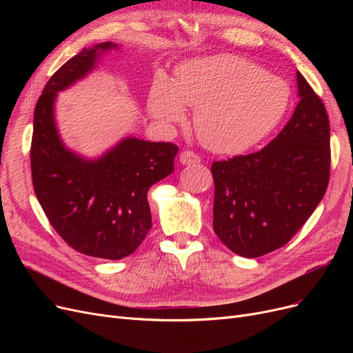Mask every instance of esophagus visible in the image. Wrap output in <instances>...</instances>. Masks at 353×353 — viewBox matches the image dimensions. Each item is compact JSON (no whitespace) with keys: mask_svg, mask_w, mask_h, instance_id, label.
<instances>
[{"mask_svg":"<svg viewBox=\"0 0 353 353\" xmlns=\"http://www.w3.org/2000/svg\"><path fill=\"white\" fill-rule=\"evenodd\" d=\"M179 162L183 165H193V163H199L200 157L191 150H184L183 153L179 154Z\"/></svg>","mask_w":353,"mask_h":353,"instance_id":"esophagus-1","label":"esophagus"}]
</instances>
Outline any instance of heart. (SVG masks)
<instances>
[{
    "mask_svg": "<svg viewBox=\"0 0 353 353\" xmlns=\"http://www.w3.org/2000/svg\"><path fill=\"white\" fill-rule=\"evenodd\" d=\"M290 88L279 77L243 57L223 54L184 63L172 83L159 77L148 94V109L172 126L194 109L200 141L218 153H241L270 135L290 105Z\"/></svg>",
    "mask_w": 353,
    "mask_h": 353,
    "instance_id": "b5f03b06",
    "label": "heart"
}]
</instances>
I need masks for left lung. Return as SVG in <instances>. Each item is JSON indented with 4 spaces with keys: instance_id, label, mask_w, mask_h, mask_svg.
<instances>
[{
    "instance_id": "obj_1",
    "label": "left lung",
    "mask_w": 353,
    "mask_h": 353,
    "mask_svg": "<svg viewBox=\"0 0 353 353\" xmlns=\"http://www.w3.org/2000/svg\"><path fill=\"white\" fill-rule=\"evenodd\" d=\"M301 101L262 150L212 163L213 230L227 248L259 258L283 248L312 215L330 179V121L297 72Z\"/></svg>"
}]
</instances>
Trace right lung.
Segmentation results:
<instances>
[{
	"instance_id": "right-lung-1",
	"label": "right lung",
	"mask_w": 353,
	"mask_h": 353,
	"mask_svg": "<svg viewBox=\"0 0 353 353\" xmlns=\"http://www.w3.org/2000/svg\"><path fill=\"white\" fill-rule=\"evenodd\" d=\"M112 48V42L83 48L50 78L35 105L30 170L59 236L79 253L116 261L134 253L150 231L147 191L172 174L178 145L128 137L97 160L63 145L54 122L57 91L83 78Z\"/></svg>"
}]
</instances>
